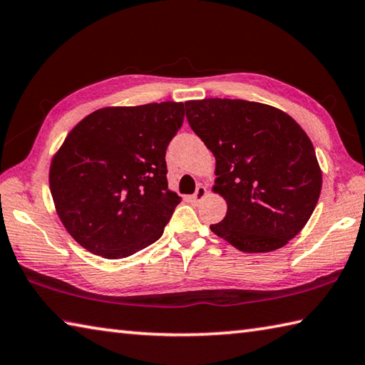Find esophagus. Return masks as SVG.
<instances>
[{
  "label": "esophagus",
  "instance_id": "34e87169",
  "mask_svg": "<svg viewBox=\"0 0 365 365\" xmlns=\"http://www.w3.org/2000/svg\"><path fill=\"white\" fill-rule=\"evenodd\" d=\"M205 197H206V187H203V185H198L197 190L194 192V195H192V198H194V202H202Z\"/></svg>",
  "mask_w": 365,
  "mask_h": 365
}]
</instances>
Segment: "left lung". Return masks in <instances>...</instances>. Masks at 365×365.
I'll use <instances>...</instances> for the list:
<instances>
[{
  "mask_svg": "<svg viewBox=\"0 0 365 365\" xmlns=\"http://www.w3.org/2000/svg\"><path fill=\"white\" fill-rule=\"evenodd\" d=\"M189 125L216 157L212 192L227 215L211 232L243 252H270L304 229L322 173L312 140L289 114L264 103L185 101Z\"/></svg>",
  "mask_w": 365,
  "mask_h": 365,
  "instance_id": "8db88e82",
  "label": "left lung"
}]
</instances>
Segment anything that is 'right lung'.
Returning a JSON list of instances; mask_svg holds the SVG:
<instances>
[{
	"mask_svg": "<svg viewBox=\"0 0 365 365\" xmlns=\"http://www.w3.org/2000/svg\"><path fill=\"white\" fill-rule=\"evenodd\" d=\"M176 101L109 106L88 114L55 153V210L82 247L122 259L162 237L181 197L168 189V143L181 128Z\"/></svg>",
	"mask_w": 365,
	"mask_h": 365,
	"instance_id": "add662e5",
	"label": "right lung"
}]
</instances>
